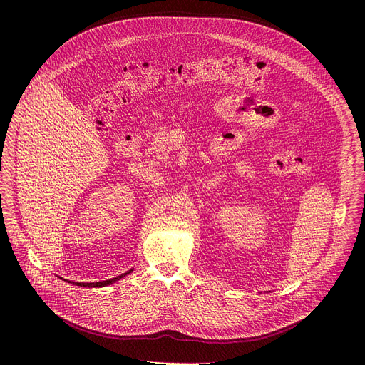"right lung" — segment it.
Returning a JSON list of instances; mask_svg holds the SVG:
<instances>
[{
	"label": "right lung",
	"instance_id": "add662e5",
	"mask_svg": "<svg viewBox=\"0 0 365 365\" xmlns=\"http://www.w3.org/2000/svg\"><path fill=\"white\" fill-rule=\"evenodd\" d=\"M134 269H130V271H127L125 274H123L120 277H116V278L113 279H108V280H103V282H93V283H78V282H70V283H73V284H76V286H81V287H103V286H109V284H113L115 282H118V280H120V279L124 278L125 275H128V274H131Z\"/></svg>",
	"mask_w": 365,
	"mask_h": 365
}]
</instances>
